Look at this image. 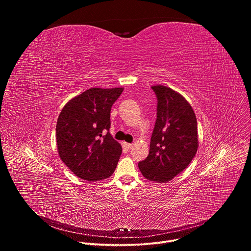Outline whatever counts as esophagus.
I'll use <instances>...</instances> for the list:
<instances>
[{
    "instance_id": "1",
    "label": "esophagus",
    "mask_w": 251,
    "mask_h": 251,
    "mask_svg": "<svg viewBox=\"0 0 251 251\" xmlns=\"http://www.w3.org/2000/svg\"><path fill=\"white\" fill-rule=\"evenodd\" d=\"M125 146H126L127 149H132L133 144H130V143H125Z\"/></svg>"
}]
</instances>
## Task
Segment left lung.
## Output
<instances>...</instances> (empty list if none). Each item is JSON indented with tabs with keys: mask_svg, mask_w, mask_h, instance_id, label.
<instances>
[{
	"mask_svg": "<svg viewBox=\"0 0 251 251\" xmlns=\"http://www.w3.org/2000/svg\"><path fill=\"white\" fill-rule=\"evenodd\" d=\"M157 96V119L148 157L138 167L146 178L166 183L183 172L198 151V124L190 103L176 91L152 86Z\"/></svg>",
	"mask_w": 251,
	"mask_h": 251,
	"instance_id": "obj_1",
	"label": "left lung"
}]
</instances>
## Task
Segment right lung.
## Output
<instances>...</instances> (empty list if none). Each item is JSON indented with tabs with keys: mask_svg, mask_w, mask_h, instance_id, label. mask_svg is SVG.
Returning <instances> with one entry per match:
<instances>
[{
	"mask_svg": "<svg viewBox=\"0 0 251 251\" xmlns=\"http://www.w3.org/2000/svg\"><path fill=\"white\" fill-rule=\"evenodd\" d=\"M123 89L90 88L69 100L58 116V155L83 180H104L116 169L122 147L109 133L110 111Z\"/></svg>",
	"mask_w": 251,
	"mask_h": 251,
	"instance_id": "1",
	"label": "right lung"
}]
</instances>
